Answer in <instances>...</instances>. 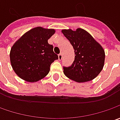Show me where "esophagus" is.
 <instances>
[{
    "label": "esophagus",
    "mask_w": 120,
    "mask_h": 120,
    "mask_svg": "<svg viewBox=\"0 0 120 120\" xmlns=\"http://www.w3.org/2000/svg\"><path fill=\"white\" fill-rule=\"evenodd\" d=\"M58 59H59V61H61V60L62 59H63L62 54H59V55H58Z\"/></svg>",
    "instance_id": "obj_1"
}]
</instances>
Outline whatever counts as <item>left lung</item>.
<instances>
[{
	"instance_id": "obj_1",
	"label": "left lung",
	"mask_w": 120,
	"mask_h": 120,
	"mask_svg": "<svg viewBox=\"0 0 120 120\" xmlns=\"http://www.w3.org/2000/svg\"><path fill=\"white\" fill-rule=\"evenodd\" d=\"M61 31L71 44L75 52V60L71 65L63 67L64 74L79 83L95 79L104 67V49L84 29L79 28L75 31L71 29Z\"/></svg>"
}]
</instances>
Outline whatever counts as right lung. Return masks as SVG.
I'll return each instance as SVG.
<instances>
[{
    "label": "right lung",
    "instance_id": "1",
    "mask_svg": "<svg viewBox=\"0 0 120 120\" xmlns=\"http://www.w3.org/2000/svg\"><path fill=\"white\" fill-rule=\"evenodd\" d=\"M55 33V29L35 27L12 45L11 63L14 71L22 79L36 82L48 74L51 64L58 59V55L53 52V46L48 43V39Z\"/></svg>",
    "mask_w": 120,
    "mask_h": 120
}]
</instances>
